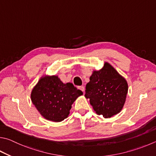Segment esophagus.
<instances>
[{"label": "esophagus", "instance_id": "obj_1", "mask_svg": "<svg viewBox=\"0 0 156 156\" xmlns=\"http://www.w3.org/2000/svg\"><path fill=\"white\" fill-rule=\"evenodd\" d=\"M78 89H80V90H81L82 91H83V93H84V87H83V86H80V87H78Z\"/></svg>", "mask_w": 156, "mask_h": 156}]
</instances>
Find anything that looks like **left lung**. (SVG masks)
Returning a JSON list of instances; mask_svg holds the SVG:
<instances>
[{
    "label": "left lung",
    "instance_id": "obj_1",
    "mask_svg": "<svg viewBox=\"0 0 156 156\" xmlns=\"http://www.w3.org/2000/svg\"><path fill=\"white\" fill-rule=\"evenodd\" d=\"M128 85L125 78L111 65L105 62L102 68L93 70L87 84L85 96L99 115L112 117L125 104Z\"/></svg>",
    "mask_w": 156,
    "mask_h": 156
}]
</instances>
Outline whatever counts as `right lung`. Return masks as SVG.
<instances>
[{
	"mask_svg": "<svg viewBox=\"0 0 156 156\" xmlns=\"http://www.w3.org/2000/svg\"><path fill=\"white\" fill-rule=\"evenodd\" d=\"M83 94L72 83H63L58 76L44 75L33 87L30 98L44 119L61 122L68 117L73 103Z\"/></svg>",
	"mask_w": 156,
	"mask_h": 156,
	"instance_id": "add662e5",
	"label": "right lung"
}]
</instances>
